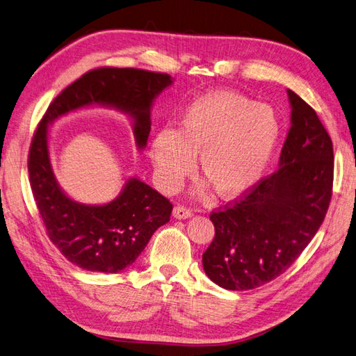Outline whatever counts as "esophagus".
<instances>
[{"label": "esophagus", "instance_id": "1", "mask_svg": "<svg viewBox=\"0 0 356 356\" xmlns=\"http://www.w3.org/2000/svg\"><path fill=\"white\" fill-rule=\"evenodd\" d=\"M173 217L177 220H185V219L192 217V211L189 209L181 207V205H177V207L173 209Z\"/></svg>", "mask_w": 356, "mask_h": 356}]
</instances>
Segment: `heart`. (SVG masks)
Here are the masks:
<instances>
[{"label":"heart","instance_id":"b5f03b06","mask_svg":"<svg viewBox=\"0 0 356 356\" xmlns=\"http://www.w3.org/2000/svg\"><path fill=\"white\" fill-rule=\"evenodd\" d=\"M281 134L278 113L232 91H213L183 111L177 130L163 127L149 146L163 189L171 192L191 173L195 155L216 195L234 200L253 189Z\"/></svg>","mask_w":356,"mask_h":356}]
</instances>
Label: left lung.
<instances>
[{
  "instance_id": "obj_1",
  "label": "left lung",
  "mask_w": 356,
  "mask_h": 356,
  "mask_svg": "<svg viewBox=\"0 0 356 356\" xmlns=\"http://www.w3.org/2000/svg\"><path fill=\"white\" fill-rule=\"evenodd\" d=\"M290 130L278 170L247 197L210 216L216 235L202 254L207 277L226 290H251L289 269L328 210L332 143L316 112L286 90Z\"/></svg>"
}]
</instances>
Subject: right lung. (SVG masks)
Segmentation results:
<instances>
[{
  "mask_svg": "<svg viewBox=\"0 0 356 356\" xmlns=\"http://www.w3.org/2000/svg\"><path fill=\"white\" fill-rule=\"evenodd\" d=\"M175 83L167 74L131 67H102L83 75L57 96L38 125L29 151L33 198L51 243L78 268L117 273L133 265L173 205L139 177L125 180L118 197L105 204L71 198L57 181L50 159V125L71 112L111 108L127 115L134 143L143 151L155 99Z\"/></svg>",
  "mask_w": 356,
  "mask_h": 356,
  "instance_id": "right-lung-1",
  "label": "right lung"
}]
</instances>
